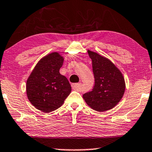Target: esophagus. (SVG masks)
Listing matches in <instances>:
<instances>
[{
  "mask_svg": "<svg viewBox=\"0 0 152 152\" xmlns=\"http://www.w3.org/2000/svg\"><path fill=\"white\" fill-rule=\"evenodd\" d=\"M81 83L72 84V88L74 89V90H76V91H79L80 89H81Z\"/></svg>",
  "mask_w": 152,
  "mask_h": 152,
  "instance_id": "obj_1",
  "label": "esophagus"
}]
</instances>
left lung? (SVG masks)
Masks as SVG:
<instances>
[{
	"mask_svg": "<svg viewBox=\"0 0 152 152\" xmlns=\"http://www.w3.org/2000/svg\"><path fill=\"white\" fill-rule=\"evenodd\" d=\"M92 60L95 86L92 91L83 95L91 108L105 112L113 108L121 100L125 91V78L109 58L88 49Z\"/></svg>",
	"mask_w": 152,
	"mask_h": 152,
	"instance_id": "obj_1",
	"label": "left lung"
}]
</instances>
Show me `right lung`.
<instances>
[{
	"label": "right lung",
	"instance_id": "right-lung-1",
	"mask_svg": "<svg viewBox=\"0 0 152 152\" xmlns=\"http://www.w3.org/2000/svg\"><path fill=\"white\" fill-rule=\"evenodd\" d=\"M64 59L57 52L49 53L39 59L27 79V98L43 113L61 107L71 91L68 79L59 73Z\"/></svg>",
	"mask_w": 152,
	"mask_h": 152
}]
</instances>
